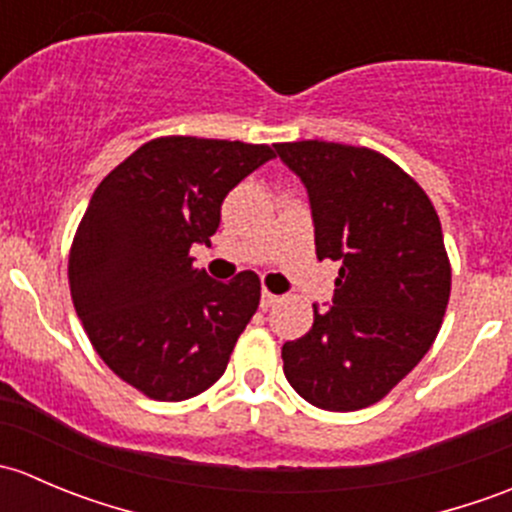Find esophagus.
I'll return each mask as SVG.
<instances>
[{"label":"esophagus","instance_id":"34e87169","mask_svg":"<svg viewBox=\"0 0 512 512\" xmlns=\"http://www.w3.org/2000/svg\"><path fill=\"white\" fill-rule=\"evenodd\" d=\"M277 302H280V297H277L275 292H270V289H262V297H260V307H262V309L275 307Z\"/></svg>","mask_w":512,"mask_h":512}]
</instances>
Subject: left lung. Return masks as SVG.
<instances>
[{
  "mask_svg": "<svg viewBox=\"0 0 512 512\" xmlns=\"http://www.w3.org/2000/svg\"><path fill=\"white\" fill-rule=\"evenodd\" d=\"M307 185L319 260H339L327 312L282 347L292 389L324 411L384 399L436 342L451 297V260L426 190L364 146L275 143Z\"/></svg>",
  "mask_w": 512,
  "mask_h": 512,
  "instance_id": "8db88e82",
  "label": "left lung"
}]
</instances>
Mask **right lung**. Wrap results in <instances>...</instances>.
I'll list each match as a JSON object with an SVG mask.
<instances>
[{
    "label": "right lung",
    "instance_id": "obj_1",
    "mask_svg": "<svg viewBox=\"0 0 512 512\" xmlns=\"http://www.w3.org/2000/svg\"><path fill=\"white\" fill-rule=\"evenodd\" d=\"M272 156L267 143L160 136L91 195L69 252L71 299L103 364L148 399L210 389L257 312L255 272L215 282L190 247L210 245L225 195Z\"/></svg>",
    "mask_w": 512,
    "mask_h": 512
}]
</instances>
